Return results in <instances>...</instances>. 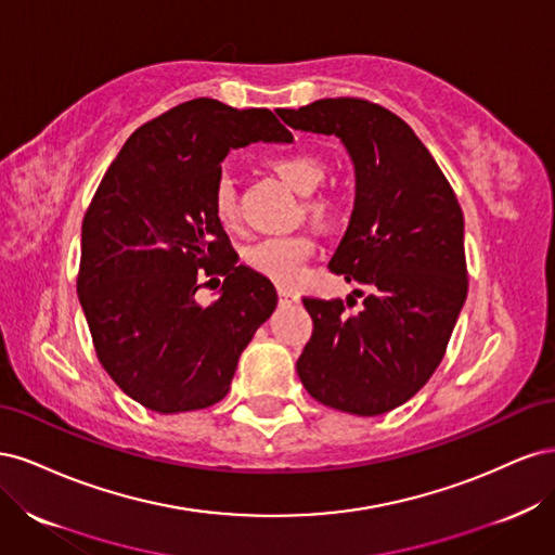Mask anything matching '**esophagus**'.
Here are the masks:
<instances>
[{"instance_id":"esophagus-1","label":"esophagus","mask_w":555,"mask_h":555,"mask_svg":"<svg viewBox=\"0 0 555 555\" xmlns=\"http://www.w3.org/2000/svg\"><path fill=\"white\" fill-rule=\"evenodd\" d=\"M278 296H280V304L287 306V304H296L298 300V292L289 289V287H278Z\"/></svg>"}]
</instances>
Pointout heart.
Instances as JSON below:
<instances>
[{
    "label": "heart",
    "instance_id": "heart-1",
    "mask_svg": "<svg viewBox=\"0 0 555 555\" xmlns=\"http://www.w3.org/2000/svg\"><path fill=\"white\" fill-rule=\"evenodd\" d=\"M271 169L298 194H308L306 212L314 220H328L333 201L328 194H314L326 178V164L308 153H282L271 159ZM210 212L224 231L241 229V208L231 180H220L210 196ZM317 243L308 233L292 236H271L245 249V263L251 271L273 280L275 284H294L306 263L314 255Z\"/></svg>",
    "mask_w": 555,
    "mask_h": 555
}]
</instances>
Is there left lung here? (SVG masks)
Listing matches in <instances>:
<instances>
[{
    "instance_id": "1",
    "label": "left lung",
    "mask_w": 555,
    "mask_h": 555,
    "mask_svg": "<svg viewBox=\"0 0 555 555\" xmlns=\"http://www.w3.org/2000/svg\"><path fill=\"white\" fill-rule=\"evenodd\" d=\"M300 131L333 133L349 150L357 198L328 268L367 289L312 298V338L296 361L326 408L375 416L430 379L467 296L463 210L428 147L396 113L359 96L278 108Z\"/></svg>"
}]
</instances>
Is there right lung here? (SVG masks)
<instances>
[{"instance_id":"add662e5","label":"right lung","mask_w":555,"mask_h":555,"mask_svg":"<svg viewBox=\"0 0 555 555\" xmlns=\"http://www.w3.org/2000/svg\"><path fill=\"white\" fill-rule=\"evenodd\" d=\"M268 108L192 99L131 133L82 217L78 298L99 363L159 414L220 402L243 349L273 314V282L238 263L210 196L231 147L289 141ZM225 278L210 307L206 276Z\"/></svg>"}]
</instances>
